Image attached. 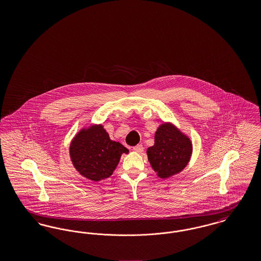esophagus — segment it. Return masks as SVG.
Listing matches in <instances>:
<instances>
[{"mask_svg": "<svg viewBox=\"0 0 261 261\" xmlns=\"http://www.w3.org/2000/svg\"><path fill=\"white\" fill-rule=\"evenodd\" d=\"M133 149L135 150V151H137V152H142L143 150H144V147H143V145H137V146H135L134 148H133Z\"/></svg>", "mask_w": 261, "mask_h": 261, "instance_id": "1", "label": "esophagus"}]
</instances>
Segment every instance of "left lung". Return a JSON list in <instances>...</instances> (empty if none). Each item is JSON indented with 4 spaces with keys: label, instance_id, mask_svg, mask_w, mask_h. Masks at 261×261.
<instances>
[{
    "label": "left lung",
    "instance_id": "obj_1",
    "mask_svg": "<svg viewBox=\"0 0 261 261\" xmlns=\"http://www.w3.org/2000/svg\"><path fill=\"white\" fill-rule=\"evenodd\" d=\"M190 138L170 123L161 125L154 135V145L147 149L152 169L162 179L181 172L192 155Z\"/></svg>",
    "mask_w": 261,
    "mask_h": 261
}]
</instances>
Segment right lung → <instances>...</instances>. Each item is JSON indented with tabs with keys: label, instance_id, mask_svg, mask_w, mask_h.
<instances>
[{
	"label": "right lung",
	"instance_id": "add662e5",
	"mask_svg": "<svg viewBox=\"0 0 261 261\" xmlns=\"http://www.w3.org/2000/svg\"><path fill=\"white\" fill-rule=\"evenodd\" d=\"M128 149L110 139L102 125L82 129L72 140L69 148L70 159L76 170L93 181L112 176L122 153Z\"/></svg>",
	"mask_w": 261,
	"mask_h": 261
}]
</instances>
